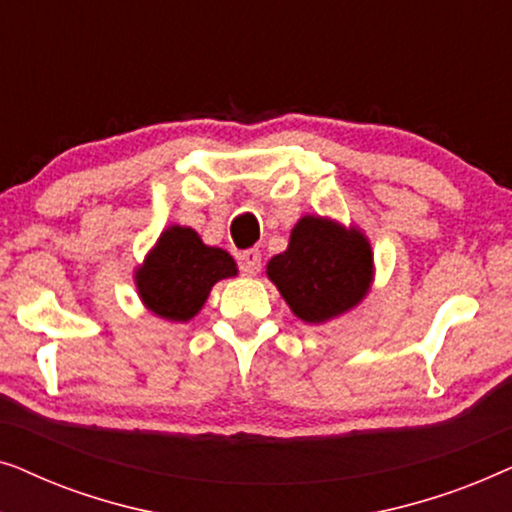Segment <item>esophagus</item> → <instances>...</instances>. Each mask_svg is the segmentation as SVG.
I'll return each mask as SVG.
<instances>
[{
  "label": "esophagus",
  "instance_id": "obj_1",
  "mask_svg": "<svg viewBox=\"0 0 512 512\" xmlns=\"http://www.w3.org/2000/svg\"><path fill=\"white\" fill-rule=\"evenodd\" d=\"M240 270L247 277H256L261 272V251L258 249H247L240 256Z\"/></svg>",
  "mask_w": 512,
  "mask_h": 512
}]
</instances>
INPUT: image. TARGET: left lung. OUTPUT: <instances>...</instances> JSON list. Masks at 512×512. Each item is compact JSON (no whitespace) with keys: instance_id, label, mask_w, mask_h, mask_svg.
Returning <instances> with one entry per match:
<instances>
[{"instance_id":"8db88e82","label":"left lung","mask_w":512,"mask_h":512,"mask_svg":"<svg viewBox=\"0 0 512 512\" xmlns=\"http://www.w3.org/2000/svg\"><path fill=\"white\" fill-rule=\"evenodd\" d=\"M265 275L300 321L326 324L368 296L373 247L359 226L307 214L293 226L286 251L270 258Z\"/></svg>"}]
</instances>
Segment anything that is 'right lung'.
Wrapping results in <instances>:
<instances>
[{
	"instance_id": "right-lung-1",
	"label": "right lung",
	"mask_w": 512,
	"mask_h": 512,
	"mask_svg": "<svg viewBox=\"0 0 512 512\" xmlns=\"http://www.w3.org/2000/svg\"><path fill=\"white\" fill-rule=\"evenodd\" d=\"M235 275L237 263L226 249L209 247L193 228L174 223L135 270V286L146 310L186 324L207 303L212 286Z\"/></svg>"
}]
</instances>
